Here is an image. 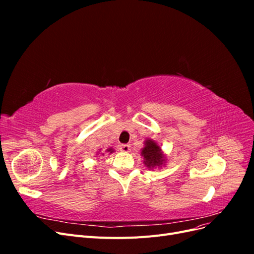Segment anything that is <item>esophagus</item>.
Here are the masks:
<instances>
[{
    "label": "esophagus",
    "mask_w": 254,
    "mask_h": 254,
    "mask_svg": "<svg viewBox=\"0 0 254 254\" xmlns=\"http://www.w3.org/2000/svg\"><path fill=\"white\" fill-rule=\"evenodd\" d=\"M120 150L123 152H129L130 151V145L128 144H121L120 145Z\"/></svg>",
    "instance_id": "34e87169"
}]
</instances>
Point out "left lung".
I'll return each mask as SVG.
<instances>
[{
	"label": "left lung",
	"instance_id": "obj_1",
	"mask_svg": "<svg viewBox=\"0 0 254 254\" xmlns=\"http://www.w3.org/2000/svg\"><path fill=\"white\" fill-rule=\"evenodd\" d=\"M141 156L144 159L143 163L148 170L161 168L166 163V157L161 149L160 145L152 139L144 141V147L141 150Z\"/></svg>",
	"mask_w": 254,
	"mask_h": 254
}]
</instances>
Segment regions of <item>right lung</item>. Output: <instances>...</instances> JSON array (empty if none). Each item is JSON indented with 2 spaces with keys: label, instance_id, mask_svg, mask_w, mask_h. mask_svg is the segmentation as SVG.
<instances>
[{
  "label": "right lung",
  "instance_id": "obj_1",
  "mask_svg": "<svg viewBox=\"0 0 254 254\" xmlns=\"http://www.w3.org/2000/svg\"><path fill=\"white\" fill-rule=\"evenodd\" d=\"M99 151H101V150H99ZM99 151H97V153H96V155H98V153H99ZM106 152H107V153H109V155H110V153L114 152V149H113L112 147H110V148H108V149H107V150H106ZM102 155L104 156V155H105V153H102Z\"/></svg>",
  "mask_w": 254,
  "mask_h": 254
}]
</instances>
